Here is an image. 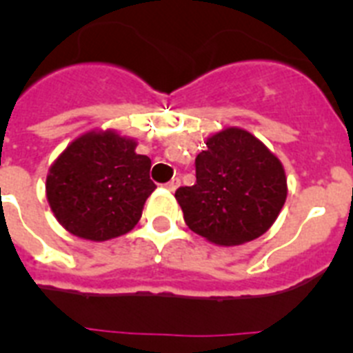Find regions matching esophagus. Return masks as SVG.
Instances as JSON below:
<instances>
[{
    "label": "esophagus",
    "mask_w": 353,
    "mask_h": 353,
    "mask_svg": "<svg viewBox=\"0 0 353 353\" xmlns=\"http://www.w3.org/2000/svg\"><path fill=\"white\" fill-rule=\"evenodd\" d=\"M180 185V179H171L170 182L166 183L168 191H176V187Z\"/></svg>",
    "instance_id": "esophagus-1"
}]
</instances>
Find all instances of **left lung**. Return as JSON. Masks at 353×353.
<instances>
[{"mask_svg":"<svg viewBox=\"0 0 353 353\" xmlns=\"http://www.w3.org/2000/svg\"><path fill=\"white\" fill-rule=\"evenodd\" d=\"M194 164V185L174 192L192 232L214 244L239 245L272 226L288 187L283 164L260 139L224 129L207 139Z\"/></svg>","mask_w":353,"mask_h":353,"instance_id":"8db88e82","label":"left lung"}]
</instances>
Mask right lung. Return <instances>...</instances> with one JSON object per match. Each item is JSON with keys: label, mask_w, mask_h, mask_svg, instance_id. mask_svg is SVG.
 <instances>
[{"label": "right lung", "mask_w": 353, "mask_h": 353, "mask_svg": "<svg viewBox=\"0 0 353 353\" xmlns=\"http://www.w3.org/2000/svg\"><path fill=\"white\" fill-rule=\"evenodd\" d=\"M150 168L152 161L136 154L134 139L113 130L86 132L49 170L48 201L72 235L95 242L125 235L155 191Z\"/></svg>", "instance_id": "obj_1"}]
</instances>
